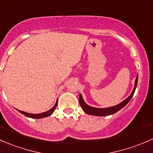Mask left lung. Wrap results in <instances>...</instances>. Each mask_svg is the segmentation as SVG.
<instances>
[{
  "label": "left lung",
  "instance_id": "left-lung-1",
  "mask_svg": "<svg viewBox=\"0 0 153 153\" xmlns=\"http://www.w3.org/2000/svg\"><path fill=\"white\" fill-rule=\"evenodd\" d=\"M138 75H137L136 79L135 80V84H134V88H133V91L130 94V95L127 97L126 100L122 101L121 103L118 104V105H115V106L110 107V108H94V107H91L90 105H87V104L85 102L84 100L82 98V94H79V104L80 106H81L82 109L84 111L85 113H86L87 114L92 115V116H109V115H112L116 113V112L120 111L121 109L124 108L133 97V94H134L135 88H136L137 83H138Z\"/></svg>",
  "mask_w": 153,
  "mask_h": 153
}]
</instances>
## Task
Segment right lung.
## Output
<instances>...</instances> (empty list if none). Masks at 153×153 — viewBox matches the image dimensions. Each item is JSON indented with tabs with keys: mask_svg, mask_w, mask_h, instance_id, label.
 Returning <instances> with one entry per match:
<instances>
[{
	"mask_svg": "<svg viewBox=\"0 0 153 153\" xmlns=\"http://www.w3.org/2000/svg\"><path fill=\"white\" fill-rule=\"evenodd\" d=\"M56 105H57V101H56V102L55 103V105H53V108H51L49 111L44 112V113H37V114H34V113H26V112H24V111H19V110H18V111L20 112V113H22V114L24 115V116H27V117L32 118V119H42V118H45V117H47V116H51V115L53 113V111H54Z\"/></svg>",
	"mask_w": 153,
	"mask_h": 153,
	"instance_id": "1",
	"label": "right lung"
}]
</instances>
